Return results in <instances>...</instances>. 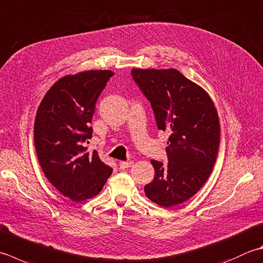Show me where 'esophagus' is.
I'll return each instance as SVG.
<instances>
[{"mask_svg":"<svg viewBox=\"0 0 263 263\" xmlns=\"http://www.w3.org/2000/svg\"><path fill=\"white\" fill-rule=\"evenodd\" d=\"M118 165H120V168L121 170H124V168H127V167H131L133 165V162L128 161V162H120L118 163Z\"/></svg>","mask_w":263,"mask_h":263,"instance_id":"esophagus-1","label":"esophagus"}]
</instances>
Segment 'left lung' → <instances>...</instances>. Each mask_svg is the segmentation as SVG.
I'll use <instances>...</instances> for the list:
<instances>
[{"label":"left lung","instance_id":"obj_1","mask_svg":"<svg viewBox=\"0 0 263 263\" xmlns=\"http://www.w3.org/2000/svg\"><path fill=\"white\" fill-rule=\"evenodd\" d=\"M132 79L151 102L158 130L167 131V164L153 159L154 180L145 186L152 202L171 208L193 197L217 159V109L202 87L177 69H132Z\"/></svg>","mask_w":263,"mask_h":263}]
</instances>
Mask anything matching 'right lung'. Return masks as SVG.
<instances>
[{"instance_id":"right-lung-1","label":"right lung","mask_w":263,"mask_h":263,"mask_svg":"<svg viewBox=\"0 0 263 263\" xmlns=\"http://www.w3.org/2000/svg\"><path fill=\"white\" fill-rule=\"evenodd\" d=\"M111 70L65 76L46 92L36 112L34 141L46 179L75 202L95 197L112 172L97 151L86 152L96 104Z\"/></svg>"}]
</instances>
